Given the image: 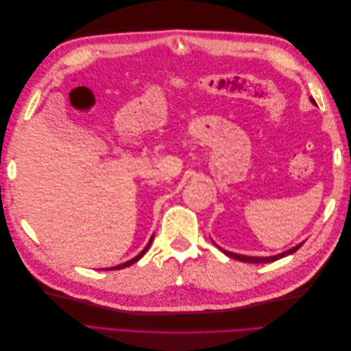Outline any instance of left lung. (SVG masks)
<instances>
[{
    "mask_svg": "<svg viewBox=\"0 0 351 351\" xmlns=\"http://www.w3.org/2000/svg\"><path fill=\"white\" fill-rule=\"evenodd\" d=\"M311 102H312L313 105H316V102H315V99H313V98H311ZM303 243H304V241L299 243V244H297V246H294V247H291V249H289V250H285V252H282V253L274 254V256H265V258H261V256H246V254L232 253V252H228V250L221 249V247L218 246V244H215V243H214V244H215V246H217L222 253H226L228 258H232V259H236V261L249 262V263H268V262H274V261H277V259H281V258L287 256V254H291V253L297 252V250H299V249L303 246Z\"/></svg>",
    "mask_w": 351,
    "mask_h": 351,
    "instance_id": "1",
    "label": "left lung"
}]
</instances>
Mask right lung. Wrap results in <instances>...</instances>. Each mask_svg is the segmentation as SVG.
<instances>
[{
    "label": "right lung",
    "instance_id": "right-lung-1",
    "mask_svg": "<svg viewBox=\"0 0 351 351\" xmlns=\"http://www.w3.org/2000/svg\"><path fill=\"white\" fill-rule=\"evenodd\" d=\"M152 240H154V236L151 237V240H149V243H147L146 244V246H145V249L139 253V254H137V256H134L133 259H130V261H127V262H124V263H121V265H117V267H112V268H107V269H104V271H112V269H121V268H125V267H130V265H133L134 262H137V261H139L142 256H143V254L146 253V250L147 249H149V246H151V244H152Z\"/></svg>",
    "mask_w": 351,
    "mask_h": 351
}]
</instances>
